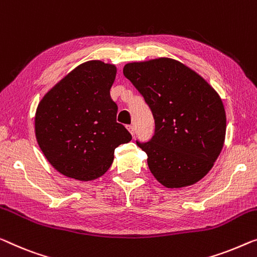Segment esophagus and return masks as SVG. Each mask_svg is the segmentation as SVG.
Returning a JSON list of instances; mask_svg holds the SVG:
<instances>
[{
    "instance_id": "34e87169",
    "label": "esophagus",
    "mask_w": 257,
    "mask_h": 257,
    "mask_svg": "<svg viewBox=\"0 0 257 257\" xmlns=\"http://www.w3.org/2000/svg\"><path fill=\"white\" fill-rule=\"evenodd\" d=\"M128 130H129V133L132 134V136H133V137L135 136V127H134V125H129V127H128Z\"/></svg>"
}]
</instances>
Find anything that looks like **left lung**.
I'll list each match as a JSON object with an SVG mask.
<instances>
[{
	"label": "left lung",
	"instance_id": "left-lung-1",
	"mask_svg": "<svg viewBox=\"0 0 257 257\" xmlns=\"http://www.w3.org/2000/svg\"><path fill=\"white\" fill-rule=\"evenodd\" d=\"M123 75L155 117L151 142L137 143L152 175L166 188L195 185L223 150L226 113L220 95L196 71L170 57L127 63Z\"/></svg>",
	"mask_w": 257,
	"mask_h": 257
}]
</instances>
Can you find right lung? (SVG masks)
<instances>
[{"instance_id":"obj_1","label":"right lung","mask_w":257,"mask_h":257,"mask_svg":"<svg viewBox=\"0 0 257 257\" xmlns=\"http://www.w3.org/2000/svg\"><path fill=\"white\" fill-rule=\"evenodd\" d=\"M116 67L91 60L59 80L38 104L34 133L40 150L55 170L78 181L104 175L114 150L132 141L116 122L117 106L109 95Z\"/></svg>"}]
</instances>
